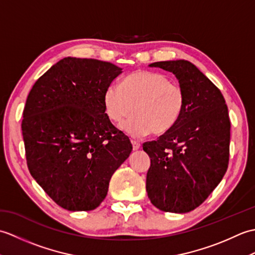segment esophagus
Segmentation results:
<instances>
[{
    "label": "esophagus",
    "instance_id": "obj_1",
    "mask_svg": "<svg viewBox=\"0 0 255 255\" xmlns=\"http://www.w3.org/2000/svg\"><path fill=\"white\" fill-rule=\"evenodd\" d=\"M131 144H132V149H133V150H138V149L140 148V143L137 142V141H134V140H132Z\"/></svg>",
    "mask_w": 255,
    "mask_h": 255
}]
</instances>
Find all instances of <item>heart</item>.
I'll use <instances>...</instances> for the list:
<instances>
[{
    "label": "heart",
    "mask_w": 255,
    "mask_h": 255,
    "mask_svg": "<svg viewBox=\"0 0 255 255\" xmlns=\"http://www.w3.org/2000/svg\"><path fill=\"white\" fill-rule=\"evenodd\" d=\"M107 117L115 124L133 116L122 128L133 137L166 133L175 126L186 105L183 86L159 72L139 71L124 80L123 88L112 84L103 97Z\"/></svg>",
    "instance_id": "b5f03b06"
}]
</instances>
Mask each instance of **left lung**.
<instances>
[{"instance_id": "1", "label": "left lung", "mask_w": 255, "mask_h": 255, "mask_svg": "<svg viewBox=\"0 0 255 255\" xmlns=\"http://www.w3.org/2000/svg\"><path fill=\"white\" fill-rule=\"evenodd\" d=\"M150 67L175 75L186 105L170 131L142 144L151 160L145 188L160 210L188 213L205 202L228 169V107L217 86L189 61H160Z\"/></svg>"}]
</instances>
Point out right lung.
<instances>
[{
    "mask_svg": "<svg viewBox=\"0 0 255 255\" xmlns=\"http://www.w3.org/2000/svg\"><path fill=\"white\" fill-rule=\"evenodd\" d=\"M121 73L111 62L67 57L27 96L21 122L27 166L64 209L99 207L114 172L131 152L130 140L111 123L103 103Z\"/></svg>",
    "mask_w": 255,
    "mask_h": 255,
    "instance_id": "1",
    "label": "right lung"
}]
</instances>
